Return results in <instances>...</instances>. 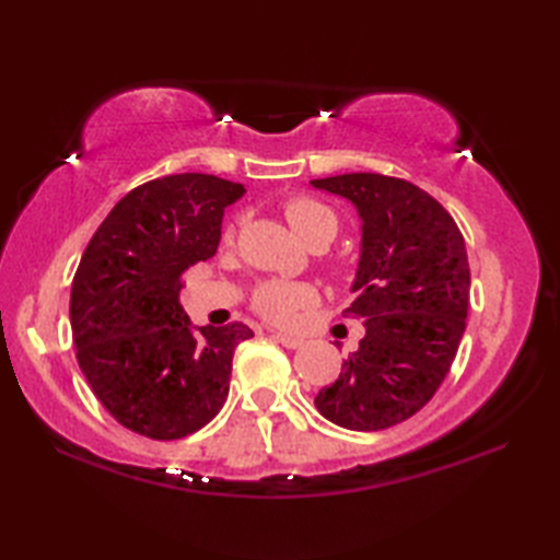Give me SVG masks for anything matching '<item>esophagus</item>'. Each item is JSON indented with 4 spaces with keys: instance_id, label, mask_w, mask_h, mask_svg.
I'll return each mask as SVG.
<instances>
[{
    "instance_id": "34e87169",
    "label": "esophagus",
    "mask_w": 560,
    "mask_h": 560,
    "mask_svg": "<svg viewBox=\"0 0 560 560\" xmlns=\"http://www.w3.org/2000/svg\"><path fill=\"white\" fill-rule=\"evenodd\" d=\"M271 337H273V341H279L281 347H287V349H299L303 343V339L291 337V335H281V331H277V335H271Z\"/></svg>"
}]
</instances>
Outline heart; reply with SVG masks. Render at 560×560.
Masks as SVG:
<instances>
[{
    "mask_svg": "<svg viewBox=\"0 0 560 560\" xmlns=\"http://www.w3.org/2000/svg\"><path fill=\"white\" fill-rule=\"evenodd\" d=\"M283 217H287L291 229L299 233L303 241L311 245L323 235H337V217L335 211L325 207L323 201L313 197H291L283 205ZM237 223L225 225L223 241L231 243L235 237ZM319 301V291L311 283H287V281H261L253 291L249 307L271 325H291L295 315L305 307H313Z\"/></svg>",
    "mask_w": 560,
    "mask_h": 560,
    "instance_id": "heart-1",
    "label": "heart"
}]
</instances>
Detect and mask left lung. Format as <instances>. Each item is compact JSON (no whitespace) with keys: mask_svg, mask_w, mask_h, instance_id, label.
<instances>
[{"mask_svg":"<svg viewBox=\"0 0 560 560\" xmlns=\"http://www.w3.org/2000/svg\"><path fill=\"white\" fill-rule=\"evenodd\" d=\"M313 185L359 207V295L343 317L365 327L315 407L349 431H383L423 409L455 361L469 311L464 237L438 199L401 177L347 173Z\"/></svg>","mask_w":560,"mask_h":560,"instance_id":"1","label":"left lung"}]
</instances>
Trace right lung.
Wrapping results in <instances>:
<instances>
[{"mask_svg":"<svg viewBox=\"0 0 560 560\" xmlns=\"http://www.w3.org/2000/svg\"><path fill=\"white\" fill-rule=\"evenodd\" d=\"M243 195L217 175L156 177L117 201L83 249L69 299L77 361L129 431L185 438L229 397L235 347L253 331H192L177 295L185 271L217 253L223 209Z\"/></svg>","mask_w":560,"mask_h":560,"instance_id":"right-lung-1","label":"right lung"}]
</instances>
